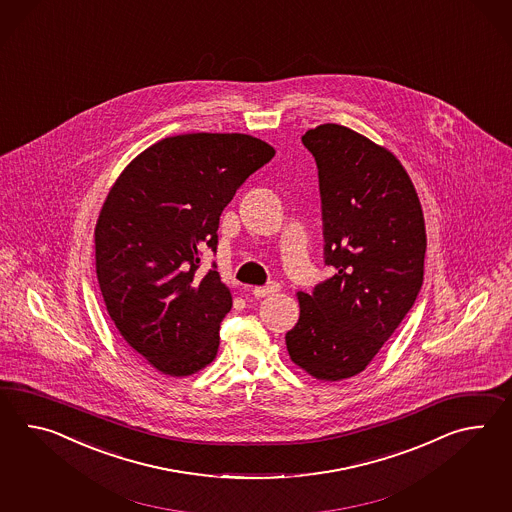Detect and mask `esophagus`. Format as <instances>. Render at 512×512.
I'll list each match as a JSON object with an SVG mask.
<instances>
[{
	"label": "esophagus",
	"mask_w": 512,
	"mask_h": 512,
	"mask_svg": "<svg viewBox=\"0 0 512 512\" xmlns=\"http://www.w3.org/2000/svg\"><path fill=\"white\" fill-rule=\"evenodd\" d=\"M277 290H279V285H277V283H270V285H266V287L253 288V296H255V298H266V296H270V294H275Z\"/></svg>",
	"instance_id": "obj_1"
}]
</instances>
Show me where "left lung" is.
Returning a JSON list of instances; mask_svg holds the SVG:
<instances>
[{
	"label": "left lung",
	"instance_id": "obj_1",
	"mask_svg": "<svg viewBox=\"0 0 512 512\" xmlns=\"http://www.w3.org/2000/svg\"><path fill=\"white\" fill-rule=\"evenodd\" d=\"M301 142L318 168L324 262L333 275L300 292L287 333L290 359L322 381L362 372L424 283L425 225L414 185L390 151L344 125L309 129Z\"/></svg>",
	"mask_w": 512,
	"mask_h": 512
}]
</instances>
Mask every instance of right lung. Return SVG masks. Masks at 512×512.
Segmentation results:
<instances>
[{"label":"right lung","mask_w":512,"mask_h":512,"mask_svg":"<svg viewBox=\"0 0 512 512\" xmlns=\"http://www.w3.org/2000/svg\"><path fill=\"white\" fill-rule=\"evenodd\" d=\"M275 155L240 133L159 140L125 168L96 224V274L120 335L159 372L194 374L216 357L231 311L216 264L220 214L242 183Z\"/></svg>","instance_id":"right-lung-1"}]
</instances>
